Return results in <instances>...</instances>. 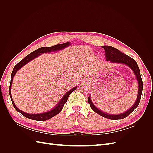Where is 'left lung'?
Instances as JSON below:
<instances>
[{"label":"left lung","instance_id":"obj_1","mask_svg":"<svg viewBox=\"0 0 153 153\" xmlns=\"http://www.w3.org/2000/svg\"><path fill=\"white\" fill-rule=\"evenodd\" d=\"M103 48L105 50V58L106 59V61H110L112 62L123 63L124 64H126V65H128L129 67H130L131 69L133 71L134 73H135V75H136L137 80L138 83V92L137 99L135 103L133 105V106L131 108H129L128 110H127L126 112L119 114V115H110V114H108L101 112V110L97 108L93 105V103H92V101L91 100L90 96L88 98L87 101L91 105V108L96 113L98 114L99 115H101V116H103L105 118L112 119V120L122 119L128 117V115L137 107L138 104L140 103L142 89H143V82L142 80L140 69L138 66L137 62L135 61V60L132 59L131 57L128 56L127 55L124 54V53L120 52V51L118 50L117 49L110 47V46H103Z\"/></svg>","mask_w":153,"mask_h":153}]
</instances>
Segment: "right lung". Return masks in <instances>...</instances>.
I'll list each match as a JSON object with an SVG mask.
<instances>
[{"label": "right lung", "instance_id": "right-lung-1", "mask_svg": "<svg viewBox=\"0 0 153 153\" xmlns=\"http://www.w3.org/2000/svg\"><path fill=\"white\" fill-rule=\"evenodd\" d=\"M69 44L70 43L68 42V43H65L63 44L56 45L53 46V47H41L40 48L37 49L35 51H34V52H32V53L29 54L28 55H27V56L24 59H23L21 61H20L15 67H14L13 70L11 73V82H10V87H9V92H10V96L11 97V101H12V103H13L14 108H15L18 111V112H19L22 115H24V116L26 117L27 118H29V119H30L32 120H36V121H47V120L53 117V116H55V115H57V114H59L60 112H61L63 108L64 105L67 102V100L68 99V97H69V94H70L73 91H74L76 89V87H75L74 88H73L72 89L68 91L67 93L63 96V98L61 99V101H60L59 104L56 106H55L53 109L49 111V112L43 113V114H27V113L23 112V111L20 110V109H18L13 102V100L12 99V96H11V86L12 84L13 77H14V76H15V75L18 69H20L22 66H24L27 63H28L29 61H30L31 60L37 57L38 55H41V53L50 52L51 51H57V50H62L65 47H68Z\"/></svg>", "mask_w": 153, "mask_h": 153}]
</instances>
